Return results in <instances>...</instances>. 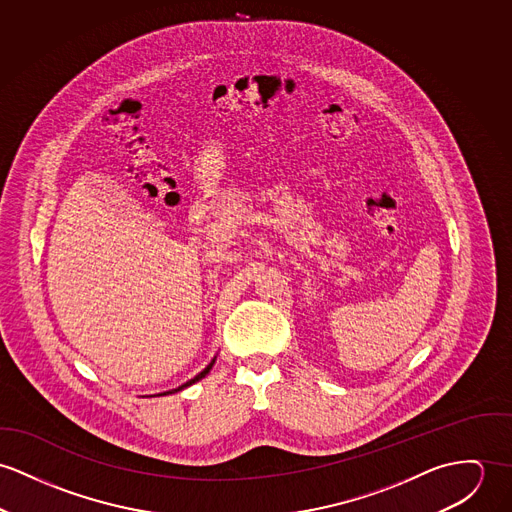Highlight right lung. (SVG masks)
Wrapping results in <instances>:
<instances>
[{
    "mask_svg": "<svg viewBox=\"0 0 512 512\" xmlns=\"http://www.w3.org/2000/svg\"><path fill=\"white\" fill-rule=\"evenodd\" d=\"M212 365H214V361H212V363H210V365H208V367H206V369H204V371H202V373H198V375H196V377H194V379H190V381H188V383H184V385H180V387H178V389H174V391H169V393H178V391H182V389H186V387H190V385H192V383H196V381H200V379H204V377H206V375H208V373H210V369H212Z\"/></svg>",
    "mask_w": 512,
    "mask_h": 512,
    "instance_id": "obj_1",
    "label": "right lung"
}]
</instances>
